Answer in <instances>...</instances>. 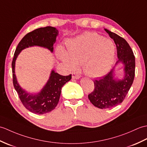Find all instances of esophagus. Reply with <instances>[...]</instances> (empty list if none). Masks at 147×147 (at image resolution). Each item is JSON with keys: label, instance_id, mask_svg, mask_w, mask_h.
<instances>
[{"label": "esophagus", "instance_id": "34e87169", "mask_svg": "<svg viewBox=\"0 0 147 147\" xmlns=\"http://www.w3.org/2000/svg\"><path fill=\"white\" fill-rule=\"evenodd\" d=\"M80 78V76L76 73H72V79H79Z\"/></svg>", "mask_w": 147, "mask_h": 147}]
</instances>
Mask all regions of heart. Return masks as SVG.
<instances>
[{"label": "heart", "mask_w": 147, "mask_h": 147, "mask_svg": "<svg viewBox=\"0 0 147 147\" xmlns=\"http://www.w3.org/2000/svg\"><path fill=\"white\" fill-rule=\"evenodd\" d=\"M67 48L65 51L62 47H58L57 53L60 60L69 69H76L82 65L85 73L91 77L104 76L115 63V43L95 32H86L70 39Z\"/></svg>", "instance_id": "b5f03b06"}]
</instances>
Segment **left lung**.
<instances>
[{"label":"left lung","mask_w":147,"mask_h":147,"mask_svg":"<svg viewBox=\"0 0 147 147\" xmlns=\"http://www.w3.org/2000/svg\"><path fill=\"white\" fill-rule=\"evenodd\" d=\"M104 30L116 44L118 58L116 65L120 62L123 64L124 76L121 79H116L113 68L105 76L94 81V89L88 97L94 106L100 109L111 108L123 102L133 82L135 71V58L129 44L115 32Z\"/></svg>","instance_id":"obj_1"}]
</instances>
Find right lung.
<instances>
[{
    "instance_id": "obj_1",
    "label": "right lung",
    "mask_w": 147,
    "mask_h": 147,
    "mask_svg": "<svg viewBox=\"0 0 147 147\" xmlns=\"http://www.w3.org/2000/svg\"><path fill=\"white\" fill-rule=\"evenodd\" d=\"M58 34V30L54 27L36 29L24 36L15 51L12 62L13 85L22 104L32 113L43 115L53 110L59 101L61 88L70 80L71 75L63 76L52 70L48 80L40 92L35 94L28 93L18 82L15 74L16 60L22 50L31 47H43L53 52Z\"/></svg>"
}]
</instances>
